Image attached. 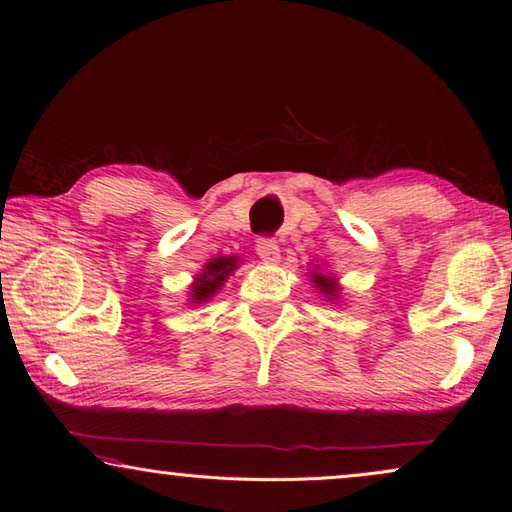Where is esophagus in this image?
<instances>
[{
    "instance_id": "34e87169",
    "label": "esophagus",
    "mask_w": 512,
    "mask_h": 512,
    "mask_svg": "<svg viewBox=\"0 0 512 512\" xmlns=\"http://www.w3.org/2000/svg\"><path fill=\"white\" fill-rule=\"evenodd\" d=\"M255 251L259 259L266 261V264H277L279 261V246L272 237H261V240H257Z\"/></svg>"
}]
</instances>
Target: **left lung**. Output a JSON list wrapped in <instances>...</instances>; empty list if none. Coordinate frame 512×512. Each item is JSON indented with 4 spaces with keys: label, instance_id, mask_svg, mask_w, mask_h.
<instances>
[{
    "label": "left lung",
    "instance_id": "obj_1",
    "mask_svg": "<svg viewBox=\"0 0 512 512\" xmlns=\"http://www.w3.org/2000/svg\"><path fill=\"white\" fill-rule=\"evenodd\" d=\"M314 283L318 285L320 290H323L325 294H331V296H336V292H338V288H336V283L331 281V279H327V277H323V275H314Z\"/></svg>",
    "mask_w": 512,
    "mask_h": 512
}]
</instances>
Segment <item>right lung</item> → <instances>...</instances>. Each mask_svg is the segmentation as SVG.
I'll return each instance as SVG.
<instances>
[{
  "label": "right lung",
  "mask_w": 512,
  "mask_h": 512,
  "mask_svg": "<svg viewBox=\"0 0 512 512\" xmlns=\"http://www.w3.org/2000/svg\"><path fill=\"white\" fill-rule=\"evenodd\" d=\"M237 268V259L235 257H218L209 261V264L205 266V270H202V275H198V281L194 283L192 288V294H194V301H207L209 296L216 292L222 281L227 279V275L231 270ZM192 301V303H194Z\"/></svg>",
  "instance_id": "obj_1"
}]
</instances>
